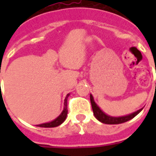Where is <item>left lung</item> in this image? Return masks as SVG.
<instances>
[{
    "mask_svg": "<svg viewBox=\"0 0 156 156\" xmlns=\"http://www.w3.org/2000/svg\"><path fill=\"white\" fill-rule=\"evenodd\" d=\"M90 102H91L92 108H93V112H94V115L95 118L98 119V121H100L104 124H122V123H124V122H127V121L130 120L131 119L134 118L136 115L140 113V112L143 109V108H140L136 112H134L133 114H130V115H126V116H122V117H112V116H109V115H107L106 114H105L104 112L102 111L100 108L98 107V105H96V103L94 100V98L92 94H90Z\"/></svg>",
    "mask_w": 156,
    "mask_h": 156,
    "instance_id": "obj_1",
    "label": "left lung"
}]
</instances>
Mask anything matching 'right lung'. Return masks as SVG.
<instances>
[{
	"label": "right lung",
	"mask_w": 156,
	"mask_h": 156,
	"mask_svg": "<svg viewBox=\"0 0 156 156\" xmlns=\"http://www.w3.org/2000/svg\"><path fill=\"white\" fill-rule=\"evenodd\" d=\"M69 96V94H67L66 98H65L64 100V108H63V110L61 113V115H59L57 119H55L54 120L51 121L49 123H44V124H38L37 126L38 127H42V128H53L57 127L58 125H60L61 124H62L64 120L67 118V115H68V104H67V101H68V98Z\"/></svg>",
	"instance_id": "obj_1"
}]
</instances>
